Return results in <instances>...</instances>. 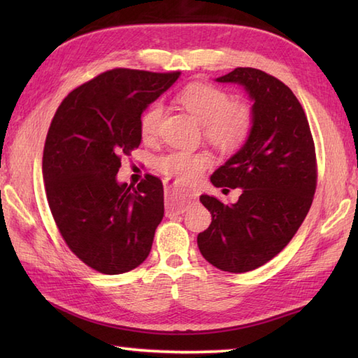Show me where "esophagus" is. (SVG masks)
<instances>
[{"instance_id":"34e87169","label":"esophagus","mask_w":358,"mask_h":358,"mask_svg":"<svg viewBox=\"0 0 358 358\" xmlns=\"http://www.w3.org/2000/svg\"><path fill=\"white\" fill-rule=\"evenodd\" d=\"M164 191H166V201H167V210L166 215H178L183 214L187 209V204L192 201V194L181 187L177 181L166 178L164 180Z\"/></svg>"}]
</instances>
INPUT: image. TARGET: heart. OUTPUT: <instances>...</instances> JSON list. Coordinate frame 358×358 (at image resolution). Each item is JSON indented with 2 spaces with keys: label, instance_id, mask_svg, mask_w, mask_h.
I'll use <instances>...</instances> for the list:
<instances>
[{
  "label": "heart",
  "instance_id": "1",
  "mask_svg": "<svg viewBox=\"0 0 358 358\" xmlns=\"http://www.w3.org/2000/svg\"><path fill=\"white\" fill-rule=\"evenodd\" d=\"M178 101L204 126L206 138L223 149L238 148L246 141L254 124L252 108L241 100H232L226 90L217 86L192 83L178 95ZM164 113L162 101L149 104L140 118V132L144 140L155 138ZM209 164L203 154L187 150H171L157 159L158 171L180 181H194Z\"/></svg>",
  "mask_w": 358,
  "mask_h": 358
}]
</instances>
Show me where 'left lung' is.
I'll return each instance as SVG.
<instances>
[{"label": "left lung", "mask_w": 358, "mask_h": 358, "mask_svg": "<svg viewBox=\"0 0 358 358\" xmlns=\"http://www.w3.org/2000/svg\"><path fill=\"white\" fill-rule=\"evenodd\" d=\"M217 81L245 87L254 124L241 149L210 177L215 187H241L240 199L224 204L200 196L212 223L196 243L212 266L241 273L281 252L308 215L317 186L315 148L305 110L285 83L252 67Z\"/></svg>", "instance_id": "left-lung-1"}]
</instances>
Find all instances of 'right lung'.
Listing matches in <instances>:
<instances>
[{
    "label": "right lung",
    "instance_id": "1",
    "mask_svg": "<svg viewBox=\"0 0 358 358\" xmlns=\"http://www.w3.org/2000/svg\"><path fill=\"white\" fill-rule=\"evenodd\" d=\"M180 72L108 71L73 89L57 109L43 152L49 208L66 245L108 275L146 260L164 215L162 180L118 183L121 155L140 146V118Z\"/></svg>",
    "mask_w": 358,
    "mask_h": 358
}]
</instances>
